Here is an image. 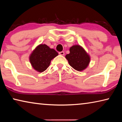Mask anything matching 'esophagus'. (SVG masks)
<instances>
[{
    "instance_id": "esophagus-1",
    "label": "esophagus",
    "mask_w": 122,
    "mask_h": 122,
    "mask_svg": "<svg viewBox=\"0 0 122 122\" xmlns=\"http://www.w3.org/2000/svg\"><path fill=\"white\" fill-rule=\"evenodd\" d=\"M59 54L61 55H65V53H64V51H60V52H59Z\"/></svg>"
}]
</instances>
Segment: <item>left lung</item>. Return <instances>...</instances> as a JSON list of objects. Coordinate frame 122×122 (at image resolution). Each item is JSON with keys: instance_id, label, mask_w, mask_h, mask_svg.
<instances>
[{"instance_id": "8db88e82", "label": "left lung", "mask_w": 122, "mask_h": 122, "mask_svg": "<svg viewBox=\"0 0 122 122\" xmlns=\"http://www.w3.org/2000/svg\"><path fill=\"white\" fill-rule=\"evenodd\" d=\"M69 51L65 56L69 65L78 71L86 69L89 65L90 56L85 49L79 45H75L70 48Z\"/></svg>"}]
</instances>
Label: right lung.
I'll return each instance as SVG.
<instances>
[{
    "label": "right lung",
    "mask_w": 122,
    "mask_h": 122,
    "mask_svg": "<svg viewBox=\"0 0 122 122\" xmlns=\"http://www.w3.org/2000/svg\"><path fill=\"white\" fill-rule=\"evenodd\" d=\"M58 55V53L45 44L36 47L29 57L32 67L36 71L42 73L50 65L51 60Z\"/></svg>",
    "instance_id": "obj_1"
}]
</instances>
